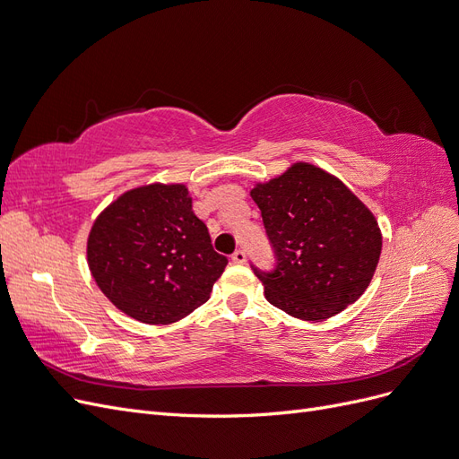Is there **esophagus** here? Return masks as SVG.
I'll return each instance as SVG.
<instances>
[{
    "label": "esophagus",
    "mask_w": 459,
    "mask_h": 459,
    "mask_svg": "<svg viewBox=\"0 0 459 459\" xmlns=\"http://www.w3.org/2000/svg\"><path fill=\"white\" fill-rule=\"evenodd\" d=\"M232 263H236V264H244L246 263V253H244V249H236L234 253H232Z\"/></svg>",
    "instance_id": "obj_1"
}]
</instances>
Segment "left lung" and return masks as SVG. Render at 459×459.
Instances as JSON below:
<instances>
[{
	"mask_svg": "<svg viewBox=\"0 0 459 459\" xmlns=\"http://www.w3.org/2000/svg\"><path fill=\"white\" fill-rule=\"evenodd\" d=\"M251 198L278 257L273 274L255 268L273 307L302 321H321L365 293L380 261L382 230L341 179L299 160L257 181Z\"/></svg>",
	"mask_w": 459,
	"mask_h": 459,
	"instance_id": "left-lung-1",
	"label": "left lung"
}]
</instances>
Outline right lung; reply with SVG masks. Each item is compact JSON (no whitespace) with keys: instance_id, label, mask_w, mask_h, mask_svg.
I'll list each match as a JSON object with an SVG mask.
<instances>
[{"instance_id":"1","label":"right lung","mask_w":459,"mask_h":459,"mask_svg":"<svg viewBox=\"0 0 459 459\" xmlns=\"http://www.w3.org/2000/svg\"><path fill=\"white\" fill-rule=\"evenodd\" d=\"M87 263L113 307L142 324L169 325L210 299L229 261L213 251L186 185L152 181L100 212Z\"/></svg>"}]
</instances>
